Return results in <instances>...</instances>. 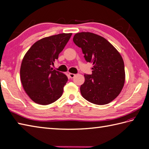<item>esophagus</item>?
Here are the masks:
<instances>
[{
  "label": "esophagus",
  "instance_id": "esophagus-1",
  "mask_svg": "<svg viewBox=\"0 0 149 149\" xmlns=\"http://www.w3.org/2000/svg\"><path fill=\"white\" fill-rule=\"evenodd\" d=\"M75 75V74H72V73H69V77L70 78H74Z\"/></svg>",
  "mask_w": 149,
  "mask_h": 149
}]
</instances>
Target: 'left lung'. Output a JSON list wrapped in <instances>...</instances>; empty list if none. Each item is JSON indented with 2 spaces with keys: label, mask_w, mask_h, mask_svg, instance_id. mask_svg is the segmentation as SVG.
Masks as SVG:
<instances>
[{
  "label": "left lung",
  "mask_w": 149,
  "mask_h": 149,
  "mask_svg": "<svg viewBox=\"0 0 149 149\" xmlns=\"http://www.w3.org/2000/svg\"><path fill=\"white\" fill-rule=\"evenodd\" d=\"M74 43L82 49L87 62L91 63L92 74H84L80 88L85 99L97 105L111 102L121 92L125 74L122 57L104 38L89 32L75 34Z\"/></svg>",
  "instance_id": "left-lung-1"
}]
</instances>
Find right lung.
Returning <instances> with one entry per match:
<instances>
[{
    "label": "right lung",
    "instance_id": "obj_1",
    "mask_svg": "<svg viewBox=\"0 0 149 149\" xmlns=\"http://www.w3.org/2000/svg\"><path fill=\"white\" fill-rule=\"evenodd\" d=\"M72 33L45 37L34 43L25 54L20 67V81L33 102L48 105L61 97L68 77L52 68Z\"/></svg>",
    "mask_w": 149,
    "mask_h": 149
}]
</instances>
